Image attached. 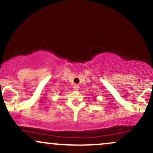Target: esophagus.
Returning a JSON list of instances; mask_svg holds the SVG:
<instances>
[{
	"label": "esophagus",
	"mask_w": 153,
	"mask_h": 153,
	"mask_svg": "<svg viewBox=\"0 0 153 153\" xmlns=\"http://www.w3.org/2000/svg\"><path fill=\"white\" fill-rule=\"evenodd\" d=\"M73 88L75 91H78L79 88H80V86H79L78 85H74Z\"/></svg>",
	"instance_id": "1"
}]
</instances>
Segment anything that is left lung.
<instances>
[{
	"label": "left lung",
	"mask_w": 153,
	"mask_h": 153,
	"mask_svg": "<svg viewBox=\"0 0 153 153\" xmlns=\"http://www.w3.org/2000/svg\"><path fill=\"white\" fill-rule=\"evenodd\" d=\"M94 99H96V98H94Z\"/></svg>",
	"instance_id": "obj_1"
}]
</instances>
